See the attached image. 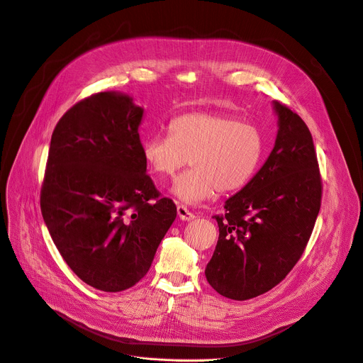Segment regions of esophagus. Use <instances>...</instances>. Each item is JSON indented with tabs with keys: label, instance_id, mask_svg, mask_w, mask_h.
<instances>
[{
	"label": "esophagus",
	"instance_id": "34e87169",
	"mask_svg": "<svg viewBox=\"0 0 363 363\" xmlns=\"http://www.w3.org/2000/svg\"><path fill=\"white\" fill-rule=\"evenodd\" d=\"M177 211H178V216H179L181 220L189 222V220H194V219H196V214L192 213V211H189V210H188L185 206H182V204H179V206L177 207Z\"/></svg>",
	"mask_w": 363,
	"mask_h": 363
}]
</instances>
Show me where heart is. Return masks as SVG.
Listing matches in <instances>:
<instances>
[{
	"mask_svg": "<svg viewBox=\"0 0 363 363\" xmlns=\"http://www.w3.org/2000/svg\"><path fill=\"white\" fill-rule=\"evenodd\" d=\"M169 135H152L143 143V157L159 181L174 178L188 163L172 194L197 204L216 191H238L254 175L262 152L259 130L225 112H188L167 125Z\"/></svg>",
	"mask_w": 363,
	"mask_h": 363,
	"instance_id": "heart-1",
	"label": "heart"
}]
</instances>
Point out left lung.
<instances>
[{
	"label": "left lung",
	"mask_w": 363,
	"mask_h": 363,
	"mask_svg": "<svg viewBox=\"0 0 363 363\" xmlns=\"http://www.w3.org/2000/svg\"><path fill=\"white\" fill-rule=\"evenodd\" d=\"M276 144L255 177L214 219L219 240L206 267L217 294L247 301L279 284L302 257L321 207L323 182L303 119L274 101Z\"/></svg>",
	"instance_id": "8db88e82"
}]
</instances>
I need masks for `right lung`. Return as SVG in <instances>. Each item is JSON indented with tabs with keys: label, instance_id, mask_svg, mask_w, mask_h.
<instances>
[{
	"label": "right lung",
	"instance_id": "obj_1",
	"mask_svg": "<svg viewBox=\"0 0 363 363\" xmlns=\"http://www.w3.org/2000/svg\"><path fill=\"white\" fill-rule=\"evenodd\" d=\"M128 94L101 91L69 108L52 133L40 189L45 225L68 267L104 292L147 274L177 217L146 174Z\"/></svg>",
	"mask_w": 363,
	"mask_h": 363
}]
</instances>
